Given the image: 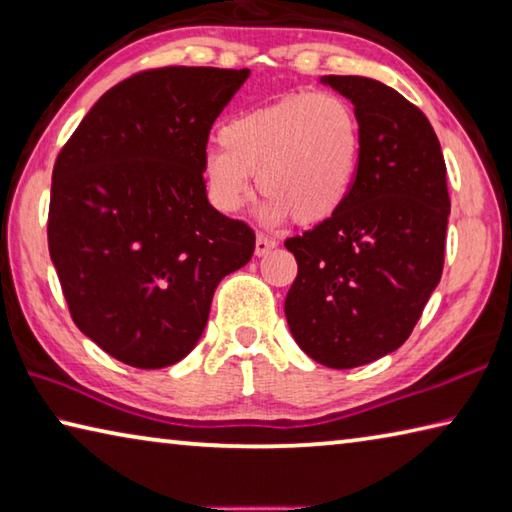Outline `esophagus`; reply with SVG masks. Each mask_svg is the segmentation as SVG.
<instances>
[{
  "label": "esophagus",
  "instance_id": "obj_1",
  "mask_svg": "<svg viewBox=\"0 0 512 512\" xmlns=\"http://www.w3.org/2000/svg\"><path fill=\"white\" fill-rule=\"evenodd\" d=\"M274 247H276L274 238H267V236H263V233H258V236H256V256L270 254Z\"/></svg>",
  "mask_w": 512,
  "mask_h": 512
}]
</instances>
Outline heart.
Listing matches in <instances>:
<instances>
[{"label": "heart", "mask_w": 512, "mask_h": 512, "mask_svg": "<svg viewBox=\"0 0 512 512\" xmlns=\"http://www.w3.org/2000/svg\"><path fill=\"white\" fill-rule=\"evenodd\" d=\"M220 146L204 155V179L224 213L245 206L254 179L265 193L261 220L317 224L342 209L362 155V128L353 105L330 92H299L233 116Z\"/></svg>", "instance_id": "b5f03b06"}]
</instances>
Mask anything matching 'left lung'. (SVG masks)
Segmentation results:
<instances>
[{
  "label": "left lung",
  "mask_w": 512,
  "mask_h": 512,
  "mask_svg": "<svg viewBox=\"0 0 512 512\" xmlns=\"http://www.w3.org/2000/svg\"><path fill=\"white\" fill-rule=\"evenodd\" d=\"M355 105L360 168L346 204L285 240L299 272L285 297L294 342L355 369L407 342L443 274L450 215L445 159L427 116L364 76H324Z\"/></svg>",
  "instance_id": "left-lung-1"
}]
</instances>
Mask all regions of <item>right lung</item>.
I'll return each instance as SVG.
<instances>
[{
	"label": "right lung",
	"instance_id": "1",
	"mask_svg": "<svg viewBox=\"0 0 512 512\" xmlns=\"http://www.w3.org/2000/svg\"><path fill=\"white\" fill-rule=\"evenodd\" d=\"M249 69L139 71L98 98L53 166L49 254L71 319L107 355L164 369L193 351L256 236L213 209L204 155Z\"/></svg>",
	"mask_w": 512,
	"mask_h": 512
}]
</instances>
